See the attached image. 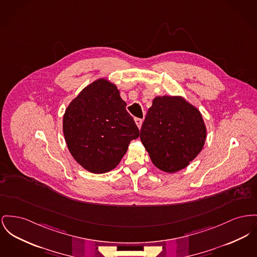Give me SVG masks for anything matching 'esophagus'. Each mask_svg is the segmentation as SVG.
Here are the masks:
<instances>
[{
	"instance_id": "1",
	"label": "esophagus",
	"mask_w": 257,
	"mask_h": 257,
	"mask_svg": "<svg viewBox=\"0 0 257 257\" xmlns=\"http://www.w3.org/2000/svg\"><path fill=\"white\" fill-rule=\"evenodd\" d=\"M135 122H136L138 128H139V129H141L142 124H143V119H141V118H135Z\"/></svg>"
}]
</instances>
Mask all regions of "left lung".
Here are the masks:
<instances>
[{"label": "left lung", "instance_id": "8db88e82", "mask_svg": "<svg viewBox=\"0 0 257 257\" xmlns=\"http://www.w3.org/2000/svg\"><path fill=\"white\" fill-rule=\"evenodd\" d=\"M140 138L153 165L174 174L188 166L203 150L207 128L200 110L183 97L156 96Z\"/></svg>", "mask_w": 257, "mask_h": 257}]
</instances>
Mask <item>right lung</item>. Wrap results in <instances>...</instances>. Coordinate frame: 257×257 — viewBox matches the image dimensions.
Returning a JSON list of instances; mask_svg holds the SVG:
<instances>
[{
	"mask_svg": "<svg viewBox=\"0 0 257 257\" xmlns=\"http://www.w3.org/2000/svg\"><path fill=\"white\" fill-rule=\"evenodd\" d=\"M63 133L74 159L93 174L113 170L140 135L120 91L104 77L85 86L67 106Z\"/></svg>",
	"mask_w": 257,
	"mask_h": 257,
	"instance_id": "right-lung-1",
	"label": "right lung"
}]
</instances>
